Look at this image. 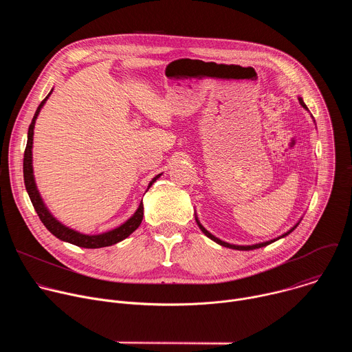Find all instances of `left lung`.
Here are the masks:
<instances>
[{
	"label": "left lung",
	"instance_id": "left-lung-1",
	"mask_svg": "<svg viewBox=\"0 0 352 352\" xmlns=\"http://www.w3.org/2000/svg\"><path fill=\"white\" fill-rule=\"evenodd\" d=\"M298 100H299V104H300V106H305V103H304L302 97H298ZM204 230H205V228H204ZM217 242H220V245H227V246H231V248H236V249H252V248H259L261 245L266 243V242H263V243H256V245H248V246H241V245H230V243H227V242H221L220 239H217Z\"/></svg>",
	"mask_w": 352,
	"mask_h": 352
}]
</instances>
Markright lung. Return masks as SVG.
I'll list each match as a JSON object with an SVG mask.
<instances>
[{
  "label": "right lung",
  "mask_w": 352,
  "mask_h": 352,
  "mask_svg": "<svg viewBox=\"0 0 352 352\" xmlns=\"http://www.w3.org/2000/svg\"><path fill=\"white\" fill-rule=\"evenodd\" d=\"M52 91H50V94H52ZM48 96L43 100L40 106L37 107L36 113H34V117H33L32 124H30L29 131H28V143H26L25 156H23V179H25L26 190H28L29 197H30L32 204H33V208H34L37 216L40 217L41 223L45 226V228L61 241L69 242V243L80 246V248H87V249L104 248V246H111L114 243H118L122 239L128 238L140 226L142 219H143V208L140 209V206H139L136 213L126 223H124L122 226H120L118 228H116L113 231H109V232H104V234H98V235H85V234H80L78 231H74V230L65 227L60 221H57L52 214H50V212L47 210V208L43 204V200H41V197L38 195V190L36 188V184H34V177H33L32 147H33L34 124H36V120L40 114V110L43 109L44 103L47 102Z\"/></svg>",
  "instance_id": "obj_1"
}]
</instances>
